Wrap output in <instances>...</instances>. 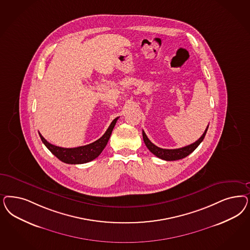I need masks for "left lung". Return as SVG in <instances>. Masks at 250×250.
I'll return each instance as SVG.
<instances>
[{"label": "left lung", "instance_id": "left-lung-1", "mask_svg": "<svg viewBox=\"0 0 250 250\" xmlns=\"http://www.w3.org/2000/svg\"><path fill=\"white\" fill-rule=\"evenodd\" d=\"M209 125L207 126V128L205 129V131L203 132L201 138L196 141L193 144L188 145L182 148H178V149H163L160 147H157L156 145H153V143L148 139L146 136L145 131L143 130V138H144V142H145L146 147L150 150L151 153H153L154 155H156L157 157L161 158L163 160L166 161H175V160H179L182 158H185L186 156H188V154L193 152L194 150L200 145V144L203 141V139L206 135V132L208 130Z\"/></svg>", "mask_w": 250, "mask_h": 250}]
</instances>
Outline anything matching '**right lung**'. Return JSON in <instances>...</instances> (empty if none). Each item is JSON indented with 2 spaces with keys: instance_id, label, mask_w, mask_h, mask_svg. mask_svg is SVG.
Returning <instances> with one entry per match:
<instances>
[{
  "instance_id": "right-lung-1",
  "label": "right lung",
  "mask_w": 250,
  "mask_h": 250,
  "mask_svg": "<svg viewBox=\"0 0 250 250\" xmlns=\"http://www.w3.org/2000/svg\"><path fill=\"white\" fill-rule=\"evenodd\" d=\"M119 118H116L114 121L111 122L109 125L108 129H106L104 135L101 138H99L96 142L90 144V145H83V146H79L75 148H62L59 147L56 145L49 144L46 139L43 137L40 133L41 141L48 150L53 153L56 156L58 159L61 161L66 163V164H71V165H78V164H85L88 162L92 161L96 159L97 156L102 153L104 150L105 145L107 144L113 129L116 125V122L118 121Z\"/></svg>"
}]
</instances>
